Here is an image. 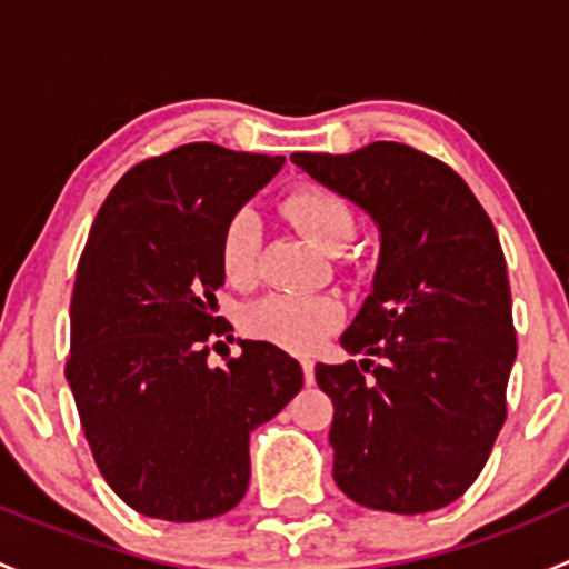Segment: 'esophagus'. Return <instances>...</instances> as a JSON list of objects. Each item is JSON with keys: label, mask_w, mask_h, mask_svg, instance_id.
I'll list each match as a JSON object with an SVG mask.
<instances>
[{"label": "esophagus", "mask_w": 569, "mask_h": 569, "mask_svg": "<svg viewBox=\"0 0 569 569\" xmlns=\"http://www.w3.org/2000/svg\"><path fill=\"white\" fill-rule=\"evenodd\" d=\"M300 363H302V375H306V382H308V386H311L313 377H317V371H313V360L311 358H302Z\"/></svg>", "instance_id": "1"}]
</instances>
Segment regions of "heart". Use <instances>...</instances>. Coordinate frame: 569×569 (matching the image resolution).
Returning <instances> with one entry per match:
<instances>
[{"label": "heart", "mask_w": 569, "mask_h": 569, "mask_svg": "<svg viewBox=\"0 0 569 569\" xmlns=\"http://www.w3.org/2000/svg\"><path fill=\"white\" fill-rule=\"evenodd\" d=\"M286 220L321 252H341L355 237V214L341 194L317 183H302L280 200ZM261 226L250 211L228 217L217 242L226 280L248 289L258 278ZM341 321V308L330 297L269 295L242 313V330L256 341L274 343L289 352H313Z\"/></svg>", "instance_id": "heart-1"}]
</instances>
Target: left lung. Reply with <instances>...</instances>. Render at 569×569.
Listing matches in <instances>:
<instances>
[{"instance_id": "left-lung-1", "label": "left lung", "mask_w": 569, "mask_h": 569, "mask_svg": "<svg viewBox=\"0 0 569 569\" xmlns=\"http://www.w3.org/2000/svg\"><path fill=\"white\" fill-rule=\"evenodd\" d=\"M291 162L380 228L371 295L341 336L366 358L317 363L332 399V479L380 512L449 507L507 421L518 336L496 228L449 164L401 142Z\"/></svg>"}]
</instances>
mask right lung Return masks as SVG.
<instances>
[{
  "label": "right lung",
  "instance_id": "obj_1",
  "mask_svg": "<svg viewBox=\"0 0 569 569\" xmlns=\"http://www.w3.org/2000/svg\"><path fill=\"white\" fill-rule=\"evenodd\" d=\"M283 162L214 142L142 159L79 258L68 386L101 476L146 518L194 523L237 507L250 432L302 388L300 363L267 341L206 363L233 330L214 317L220 231Z\"/></svg>",
  "mask_w": 569,
  "mask_h": 569
}]
</instances>
